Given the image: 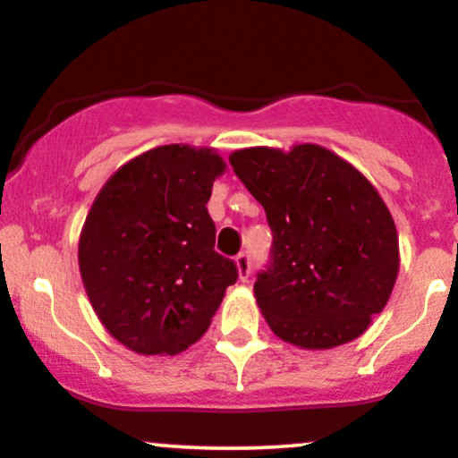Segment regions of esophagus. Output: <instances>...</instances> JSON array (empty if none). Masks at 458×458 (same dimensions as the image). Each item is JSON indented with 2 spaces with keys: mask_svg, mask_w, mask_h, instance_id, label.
I'll return each instance as SVG.
<instances>
[{
  "mask_svg": "<svg viewBox=\"0 0 458 458\" xmlns=\"http://www.w3.org/2000/svg\"><path fill=\"white\" fill-rule=\"evenodd\" d=\"M235 268H237V275H240V281L250 279V271H252V265H250V256L246 252L235 256Z\"/></svg>",
  "mask_w": 458,
  "mask_h": 458,
  "instance_id": "obj_1",
  "label": "esophagus"
}]
</instances>
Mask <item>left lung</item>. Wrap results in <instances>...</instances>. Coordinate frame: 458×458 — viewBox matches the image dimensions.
Returning <instances> with one entry per match:
<instances>
[{
	"label": "left lung",
	"instance_id": "obj_1",
	"mask_svg": "<svg viewBox=\"0 0 458 458\" xmlns=\"http://www.w3.org/2000/svg\"><path fill=\"white\" fill-rule=\"evenodd\" d=\"M231 166L267 212L271 262L256 304L281 340L329 350L356 340L398 277L394 218L365 174L327 148H243Z\"/></svg>",
	"mask_w": 458,
	"mask_h": 458
}]
</instances>
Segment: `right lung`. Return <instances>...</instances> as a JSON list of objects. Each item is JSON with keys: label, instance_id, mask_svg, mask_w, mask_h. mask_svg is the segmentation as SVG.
Wrapping results in <instances>:
<instances>
[{"label": "right lung", "instance_id": "right-lung-1", "mask_svg": "<svg viewBox=\"0 0 458 458\" xmlns=\"http://www.w3.org/2000/svg\"><path fill=\"white\" fill-rule=\"evenodd\" d=\"M212 148L171 143L123 165L93 199L79 237L87 298L108 334L137 354H179L210 327L237 281L215 252Z\"/></svg>", "mask_w": 458, "mask_h": 458}]
</instances>
